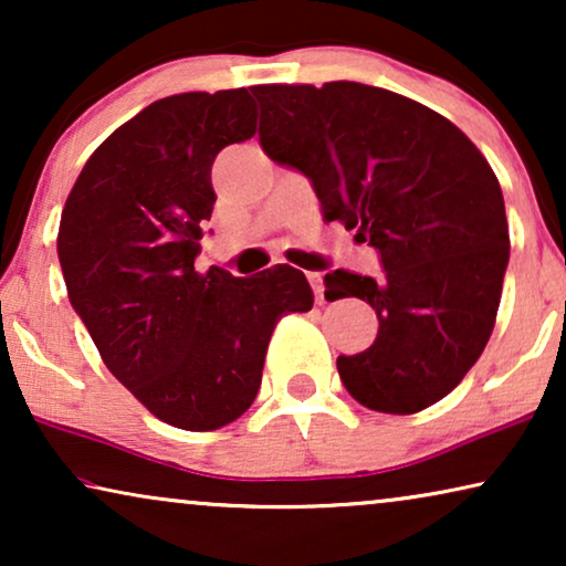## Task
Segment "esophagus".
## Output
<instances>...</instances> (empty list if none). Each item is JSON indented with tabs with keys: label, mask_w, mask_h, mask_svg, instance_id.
<instances>
[{
	"label": "esophagus",
	"mask_w": 566,
	"mask_h": 566,
	"mask_svg": "<svg viewBox=\"0 0 566 566\" xmlns=\"http://www.w3.org/2000/svg\"><path fill=\"white\" fill-rule=\"evenodd\" d=\"M308 283H312V291L316 301H324V275L322 273H306Z\"/></svg>",
	"instance_id": "obj_1"
}]
</instances>
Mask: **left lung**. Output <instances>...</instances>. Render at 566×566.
<instances>
[{
    "instance_id": "8db88e82",
    "label": "left lung",
    "mask_w": 566,
    "mask_h": 566,
    "mask_svg": "<svg viewBox=\"0 0 566 566\" xmlns=\"http://www.w3.org/2000/svg\"><path fill=\"white\" fill-rule=\"evenodd\" d=\"M260 146L312 180L324 219L358 229L378 277L324 275L329 301L376 308L368 350L339 355L363 407L415 415L451 394L482 355L510 260L505 200L482 151L451 120L358 82L260 84Z\"/></svg>"
}]
</instances>
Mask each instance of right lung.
Wrapping results in <instances>:
<instances>
[{
    "label": "right lung",
    "instance_id": "obj_1",
    "mask_svg": "<svg viewBox=\"0 0 566 566\" xmlns=\"http://www.w3.org/2000/svg\"><path fill=\"white\" fill-rule=\"evenodd\" d=\"M258 130L250 92L157 99L113 130L69 192L59 262L69 301L111 374L175 428L206 432L258 397L281 316L308 312L306 275L196 270L223 146Z\"/></svg>",
    "mask_w": 566,
    "mask_h": 566
}]
</instances>
